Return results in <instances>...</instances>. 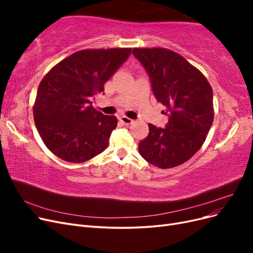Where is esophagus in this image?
Masks as SVG:
<instances>
[{
    "label": "esophagus",
    "instance_id": "1",
    "mask_svg": "<svg viewBox=\"0 0 253 253\" xmlns=\"http://www.w3.org/2000/svg\"><path fill=\"white\" fill-rule=\"evenodd\" d=\"M119 120L122 122V124L124 125H126V126H128V125H132L133 122H134V120L133 119H131V118H128V117H126V116H121L120 118H119Z\"/></svg>",
    "mask_w": 253,
    "mask_h": 253
}]
</instances>
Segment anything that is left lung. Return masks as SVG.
<instances>
[{"label": "left lung", "instance_id": "obj_1", "mask_svg": "<svg viewBox=\"0 0 253 253\" xmlns=\"http://www.w3.org/2000/svg\"><path fill=\"white\" fill-rule=\"evenodd\" d=\"M147 71L157 101L169 116L166 127L149 125V135L138 144L140 155L160 169L186 163L202 148L214 118L213 91L205 76L166 48H133Z\"/></svg>", "mask_w": 253, "mask_h": 253}]
</instances>
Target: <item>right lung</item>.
I'll return each instance as SVG.
<instances>
[{
	"label": "right lung",
	"mask_w": 253,
	"mask_h": 253,
	"mask_svg": "<svg viewBox=\"0 0 253 253\" xmlns=\"http://www.w3.org/2000/svg\"><path fill=\"white\" fill-rule=\"evenodd\" d=\"M131 48L83 49L45 75L38 87L34 119L47 149L65 162L80 164L109 145L117 118L91 105V97L131 55Z\"/></svg>",
	"instance_id": "right-lung-1"
}]
</instances>
